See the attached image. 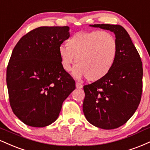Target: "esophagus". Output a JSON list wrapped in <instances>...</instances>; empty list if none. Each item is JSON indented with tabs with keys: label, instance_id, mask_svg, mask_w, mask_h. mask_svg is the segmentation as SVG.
Here are the masks:
<instances>
[{
	"label": "esophagus",
	"instance_id": "obj_1",
	"mask_svg": "<svg viewBox=\"0 0 150 150\" xmlns=\"http://www.w3.org/2000/svg\"><path fill=\"white\" fill-rule=\"evenodd\" d=\"M75 85H76V88L77 89H82L83 87L82 84H81V83H79V82H76V84H75Z\"/></svg>",
	"mask_w": 150,
	"mask_h": 150
}]
</instances>
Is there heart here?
<instances>
[{"instance_id": "heart-1", "label": "heart", "mask_w": 150, "mask_h": 150, "mask_svg": "<svg viewBox=\"0 0 150 150\" xmlns=\"http://www.w3.org/2000/svg\"><path fill=\"white\" fill-rule=\"evenodd\" d=\"M118 52L117 40L112 34L102 30L80 32L70 38L67 46H59L61 66L69 71L73 63V76L86 77L96 82L104 78L113 68Z\"/></svg>"}]
</instances>
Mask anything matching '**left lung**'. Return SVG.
Here are the masks:
<instances>
[{
    "label": "left lung",
    "mask_w": 150,
    "mask_h": 150,
    "mask_svg": "<svg viewBox=\"0 0 150 150\" xmlns=\"http://www.w3.org/2000/svg\"><path fill=\"white\" fill-rule=\"evenodd\" d=\"M115 34L118 46L116 61L102 80L84 86L83 112L89 123L103 129L124 125L141 100L142 63L127 31L120 25L93 24Z\"/></svg>",
    "instance_id": "1"
}]
</instances>
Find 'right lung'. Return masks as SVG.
I'll use <instances>...</instances> for the list:
<instances>
[{
  "label": "right lung",
  "mask_w": 150,
  "mask_h": 150,
  "mask_svg": "<svg viewBox=\"0 0 150 150\" xmlns=\"http://www.w3.org/2000/svg\"><path fill=\"white\" fill-rule=\"evenodd\" d=\"M70 37L68 26H41L17 43L7 68L9 100L26 125L45 127L57 120L75 82L61 66L59 46Z\"/></svg>",
  "instance_id": "1"
}]
</instances>
